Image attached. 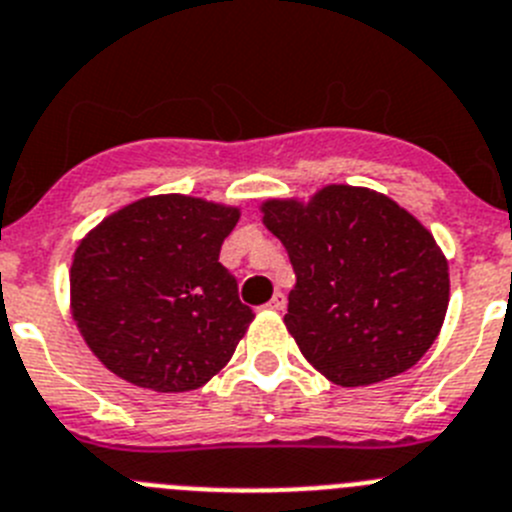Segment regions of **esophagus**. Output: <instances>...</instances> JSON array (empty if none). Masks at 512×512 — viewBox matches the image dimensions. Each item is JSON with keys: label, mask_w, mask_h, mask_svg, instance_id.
I'll list each match as a JSON object with an SVG mask.
<instances>
[{"label": "esophagus", "mask_w": 512, "mask_h": 512, "mask_svg": "<svg viewBox=\"0 0 512 512\" xmlns=\"http://www.w3.org/2000/svg\"><path fill=\"white\" fill-rule=\"evenodd\" d=\"M265 308H270V311H283V308H285V293H283V290H275V296L270 298V303H267Z\"/></svg>", "instance_id": "34e87169"}]
</instances>
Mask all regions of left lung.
Masks as SVG:
<instances>
[{"mask_svg":"<svg viewBox=\"0 0 512 512\" xmlns=\"http://www.w3.org/2000/svg\"><path fill=\"white\" fill-rule=\"evenodd\" d=\"M296 285L285 326L331 382L359 388L413 367L449 306V267L431 232L370 188L329 186L308 206L267 201Z\"/></svg>","mask_w":512,"mask_h":512,"instance_id":"obj_1","label":"left lung"}]
</instances>
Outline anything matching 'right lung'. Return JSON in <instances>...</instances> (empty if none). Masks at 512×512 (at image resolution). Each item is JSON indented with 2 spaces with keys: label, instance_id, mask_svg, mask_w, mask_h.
I'll use <instances>...</instances> for the list:
<instances>
[{
  "label": "right lung",
  "instance_id": "1",
  "mask_svg": "<svg viewBox=\"0 0 512 512\" xmlns=\"http://www.w3.org/2000/svg\"><path fill=\"white\" fill-rule=\"evenodd\" d=\"M237 209L150 196L124 206L76 247L71 308L101 365L155 393L201 388L255 319L219 262Z\"/></svg>",
  "mask_w": 512,
  "mask_h": 512
}]
</instances>
